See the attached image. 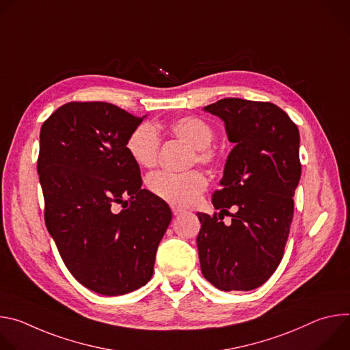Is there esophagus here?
<instances>
[{"instance_id":"esophagus-1","label":"esophagus","mask_w":350,"mask_h":350,"mask_svg":"<svg viewBox=\"0 0 350 350\" xmlns=\"http://www.w3.org/2000/svg\"><path fill=\"white\" fill-rule=\"evenodd\" d=\"M172 212H173L174 216H178V215H181L184 211H183L181 208H178V206H172Z\"/></svg>"}]
</instances>
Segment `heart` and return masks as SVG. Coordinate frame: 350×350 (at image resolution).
I'll return each mask as SVG.
<instances>
[{
    "instance_id": "obj_1",
    "label": "heart",
    "mask_w": 350,
    "mask_h": 350,
    "mask_svg": "<svg viewBox=\"0 0 350 350\" xmlns=\"http://www.w3.org/2000/svg\"><path fill=\"white\" fill-rule=\"evenodd\" d=\"M172 134L192 148V162L212 165L217 154L211 146L215 138L213 127L201 118L184 116L170 124ZM161 137L151 123L138 124L129 135L126 149L130 158L141 167H152L157 163ZM148 188L162 201L173 206H189L208 185L206 177L198 170L176 174L157 172L148 177Z\"/></svg>"
}]
</instances>
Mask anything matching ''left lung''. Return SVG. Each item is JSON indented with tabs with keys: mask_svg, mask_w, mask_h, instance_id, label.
Wrapping results in <instances>:
<instances>
[{
	"mask_svg": "<svg viewBox=\"0 0 350 350\" xmlns=\"http://www.w3.org/2000/svg\"><path fill=\"white\" fill-rule=\"evenodd\" d=\"M204 111L224 122L235 146L212 196L219 215L196 213L201 270L220 291H252L273 275L284 255L302 172L299 130L271 103L224 98ZM231 206L237 212L226 226Z\"/></svg>",
	"mask_w": 350,
	"mask_h": 350,
	"instance_id": "left-lung-1",
	"label": "left lung"
}]
</instances>
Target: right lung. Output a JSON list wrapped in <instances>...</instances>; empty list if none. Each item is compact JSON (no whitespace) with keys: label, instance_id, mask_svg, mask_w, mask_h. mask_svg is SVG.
Wrapping results in <instances>:
<instances>
[{"label":"right lung","instance_id":"obj_1","mask_svg":"<svg viewBox=\"0 0 350 350\" xmlns=\"http://www.w3.org/2000/svg\"><path fill=\"white\" fill-rule=\"evenodd\" d=\"M144 118L108 103H69L40 131L46 230L72 275L107 296L151 280L172 221L169 205L141 188L139 166L126 149Z\"/></svg>","mask_w":350,"mask_h":350}]
</instances>
